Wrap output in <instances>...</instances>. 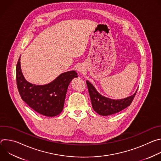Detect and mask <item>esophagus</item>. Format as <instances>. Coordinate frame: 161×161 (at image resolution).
Returning <instances> with one entry per match:
<instances>
[{"label": "esophagus", "mask_w": 161, "mask_h": 161, "mask_svg": "<svg viewBox=\"0 0 161 161\" xmlns=\"http://www.w3.org/2000/svg\"><path fill=\"white\" fill-rule=\"evenodd\" d=\"M82 71H83V69H82L81 68H79V69H78V71H79V72L81 73V72H82Z\"/></svg>", "instance_id": "1"}]
</instances>
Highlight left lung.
Masks as SVG:
<instances>
[{
	"label": "left lung",
	"mask_w": 161,
	"mask_h": 161,
	"mask_svg": "<svg viewBox=\"0 0 161 161\" xmlns=\"http://www.w3.org/2000/svg\"><path fill=\"white\" fill-rule=\"evenodd\" d=\"M86 83L92 108L96 112L103 116H108L117 113L128 107L132 102L137 90L129 97L115 100L102 96L98 92L92 84L88 81H86Z\"/></svg>",
	"instance_id": "left-lung-1"
}]
</instances>
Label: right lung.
<instances>
[{
    "label": "right lung",
    "instance_id": "add662e5",
    "mask_svg": "<svg viewBox=\"0 0 161 161\" xmlns=\"http://www.w3.org/2000/svg\"><path fill=\"white\" fill-rule=\"evenodd\" d=\"M77 77L76 71H67L48 84L36 85L28 82L23 75L20 57L16 65V83L22 100L38 113L47 117H55L62 112L68 86Z\"/></svg>",
    "mask_w": 161,
    "mask_h": 161
}]
</instances>
